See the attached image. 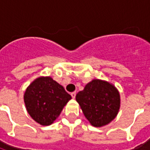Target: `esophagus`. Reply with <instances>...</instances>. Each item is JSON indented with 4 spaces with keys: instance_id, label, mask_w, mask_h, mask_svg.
Segmentation results:
<instances>
[{
    "instance_id": "34e87169",
    "label": "esophagus",
    "mask_w": 150,
    "mask_h": 150,
    "mask_svg": "<svg viewBox=\"0 0 150 150\" xmlns=\"http://www.w3.org/2000/svg\"><path fill=\"white\" fill-rule=\"evenodd\" d=\"M71 97H72L73 99H75V96H76V93H75V92H73V93H71Z\"/></svg>"
}]
</instances>
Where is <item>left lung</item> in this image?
I'll use <instances>...</instances> for the list:
<instances>
[{
  "instance_id": "left-lung-1",
  "label": "left lung",
  "mask_w": 150,
  "mask_h": 150,
  "mask_svg": "<svg viewBox=\"0 0 150 150\" xmlns=\"http://www.w3.org/2000/svg\"><path fill=\"white\" fill-rule=\"evenodd\" d=\"M85 117L94 127H102L116 117L120 109V94L114 86L93 79L76 95Z\"/></svg>"
}]
</instances>
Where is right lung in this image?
Instances as JSON below:
<instances>
[{
    "label": "right lung",
    "instance_id": "obj_1",
    "mask_svg": "<svg viewBox=\"0 0 150 150\" xmlns=\"http://www.w3.org/2000/svg\"><path fill=\"white\" fill-rule=\"evenodd\" d=\"M71 99L62 86L51 77H40L26 89L24 102L29 114L41 125H50Z\"/></svg>",
    "mask_w": 150,
    "mask_h": 150
}]
</instances>
